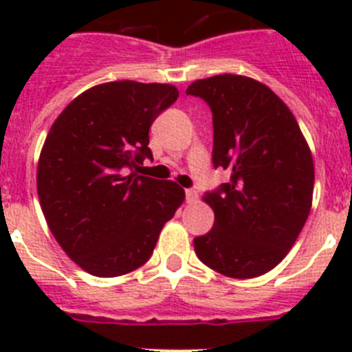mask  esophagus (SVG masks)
I'll return each instance as SVG.
<instances>
[{
  "label": "esophagus",
  "instance_id": "obj_1",
  "mask_svg": "<svg viewBox=\"0 0 352 352\" xmlns=\"http://www.w3.org/2000/svg\"><path fill=\"white\" fill-rule=\"evenodd\" d=\"M185 201L188 204L195 203V201H197V192L192 190V188H186V190H185Z\"/></svg>",
  "mask_w": 352,
  "mask_h": 352
}]
</instances>
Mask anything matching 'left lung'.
<instances>
[{"mask_svg": "<svg viewBox=\"0 0 352 352\" xmlns=\"http://www.w3.org/2000/svg\"><path fill=\"white\" fill-rule=\"evenodd\" d=\"M186 95L213 114V166L231 170L229 183L204 194L213 229L194 239L208 268L231 278H254L285 257L312 206L314 160L296 118L250 77H208Z\"/></svg>", "mask_w": 352, "mask_h": 352, "instance_id": "8db88e82", "label": "left lung"}]
</instances>
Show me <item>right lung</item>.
Segmentation results:
<instances>
[{
    "label": "right lung",
    "mask_w": 352,
    "mask_h": 352,
    "mask_svg": "<svg viewBox=\"0 0 352 352\" xmlns=\"http://www.w3.org/2000/svg\"><path fill=\"white\" fill-rule=\"evenodd\" d=\"M178 95L170 84H98L52 123L36 190L56 241L84 272L109 278L138 270L182 206V186L133 173L153 158L149 126Z\"/></svg>",
    "instance_id": "add662e5"
}]
</instances>
